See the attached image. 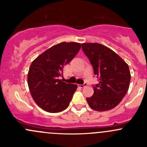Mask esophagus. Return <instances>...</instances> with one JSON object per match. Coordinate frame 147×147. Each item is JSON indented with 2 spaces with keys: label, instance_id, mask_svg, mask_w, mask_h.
I'll use <instances>...</instances> for the list:
<instances>
[{
  "label": "esophagus",
  "instance_id": "esophagus-1",
  "mask_svg": "<svg viewBox=\"0 0 147 147\" xmlns=\"http://www.w3.org/2000/svg\"><path fill=\"white\" fill-rule=\"evenodd\" d=\"M78 87H80V88H83V87H84L87 86V83H84V84H78Z\"/></svg>",
  "mask_w": 147,
  "mask_h": 147
}]
</instances>
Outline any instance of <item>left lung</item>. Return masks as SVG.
<instances>
[{
	"label": "left lung",
	"mask_w": 147,
	"mask_h": 147,
	"mask_svg": "<svg viewBox=\"0 0 147 147\" xmlns=\"http://www.w3.org/2000/svg\"><path fill=\"white\" fill-rule=\"evenodd\" d=\"M82 48L99 78V83L93 87V96L87 98L89 106L99 112L113 109L129 90L131 75L128 65L115 52L102 44L82 43Z\"/></svg>",
	"instance_id": "obj_1"
}]
</instances>
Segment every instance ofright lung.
Listing matches in <instances>:
<instances>
[{
  "label": "right lung",
  "mask_w": 147,
  "mask_h": 147,
  "mask_svg": "<svg viewBox=\"0 0 147 147\" xmlns=\"http://www.w3.org/2000/svg\"><path fill=\"white\" fill-rule=\"evenodd\" d=\"M80 48L78 42H60L47 49L31 63L28 87L33 100L43 110L57 113L69 106L78 85L63 82L58 78L63 75L65 65Z\"/></svg>",
  "instance_id": "right-lung-1"
}]
</instances>
